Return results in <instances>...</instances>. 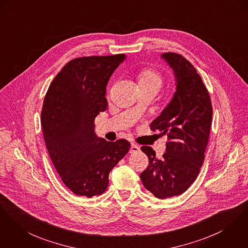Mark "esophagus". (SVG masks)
Returning <instances> with one entry per match:
<instances>
[{
    "label": "esophagus",
    "mask_w": 248,
    "mask_h": 248,
    "mask_svg": "<svg viewBox=\"0 0 248 248\" xmlns=\"http://www.w3.org/2000/svg\"><path fill=\"white\" fill-rule=\"evenodd\" d=\"M140 150V147H139L138 145L132 143V144H131V147H130V150H129V153H130V154H135V153L139 152Z\"/></svg>",
    "instance_id": "esophagus-1"
}]
</instances>
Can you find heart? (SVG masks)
I'll list each match as a JSON object with an SVG mask.
<instances>
[{"mask_svg": "<svg viewBox=\"0 0 248 248\" xmlns=\"http://www.w3.org/2000/svg\"><path fill=\"white\" fill-rule=\"evenodd\" d=\"M138 81L139 85L155 83L160 86L162 80L160 75L157 72L154 71L152 69H142L138 74Z\"/></svg>", "mask_w": 248, "mask_h": 248, "instance_id": "heart-1", "label": "heart"}]
</instances>
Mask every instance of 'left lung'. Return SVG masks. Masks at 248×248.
<instances>
[{
	"mask_svg": "<svg viewBox=\"0 0 248 248\" xmlns=\"http://www.w3.org/2000/svg\"><path fill=\"white\" fill-rule=\"evenodd\" d=\"M160 57L173 72L175 93L150 127L167 135L169 141L160 159L150 146L140 148L149 165L140 176L146 190L165 199L187 191L196 179L209 141L212 107L201 77L186 58L175 53Z\"/></svg>",
	"mask_w": 248,
	"mask_h": 248,
	"instance_id": "obj_1",
	"label": "left lung"
}]
</instances>
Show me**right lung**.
I'll return each instance as SVG.
<instances>
[{"label":"right lung","instance_id":"right-lung-1","mask_svg":"<svg viewBox=\"0 0 248 248\" xmlns=\"http://www.w3.org/2000/svg\"><path fill=\"white\" fill-rule=\"evenodd\" d=\"M125 55L79 57L68 62L50 85L41 126L51 160L75 194L93 197L108 186V175L128 153L126 140L98 138L94 120L108 108V83Z\"/></svg>","mask_w":248,"mask_h":248}]
</instances>
